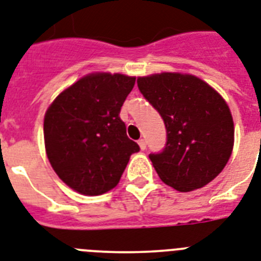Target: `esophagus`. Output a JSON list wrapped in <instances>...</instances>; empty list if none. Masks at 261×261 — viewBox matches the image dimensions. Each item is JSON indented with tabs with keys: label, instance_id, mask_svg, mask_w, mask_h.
I'll return each instance as SVG.
<instances>
[{
	"label": "esophagus",
	"instance_id": "obj_1",
	"mask_svg": "<svg viewBox=\"0 0 261 261\" xmlns=\"http://www.w3.org/2000/svg\"><path fill=\"white\" fill-rule=\"evenodd\" d=\"M139 147H141V150H146V147H147V143H146V141L144 139H139Z\"/></svg>",
	"mask_w": 261,
	"mask_h": 261
}]
</instances>
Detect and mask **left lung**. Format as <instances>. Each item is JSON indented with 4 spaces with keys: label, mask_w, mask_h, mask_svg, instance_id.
<instances>
[{
    "label": "left lung",
    "mask_w": 261,
    "mask_h": 261,
    "mask_svg": "<svg viewBox=\"0 0 261 261\" xmlns=\"http://www.w3.org/2000/svg\"><path fill=\"white\" fill-rule=\"evenodd\" d=\"M137 83L166 126V146L148 155L159 178L180 192L208 185L233 147V120L222 95L188 74L139 76Z\"/></svg>",
    "instance_id": "8db88e82"
}]
</instances>
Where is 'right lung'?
<instances>
[{"label":"right lung","mask_w":261,"mask_h":261,"mask_svg":"<svg viewBox=\"0 0 261 261\" xmlns=\"http://www.w3.org/2000/svg\"><path fill=\"white\" fill-rule=\"evenodd\" d=\"M134 85L135 76L90 74L62 91L46 111V154L57 175L76 192L110 191L131 154L139 151L119 117Z\"/></svg>","instance_id":"obj_1"}]
</instances>
